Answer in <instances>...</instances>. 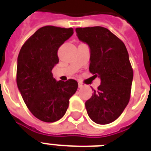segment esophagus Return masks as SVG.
Wrapping results in <instances>:
<instances>
[{"mask_svg":"<svg viewBox=\"0 0 151 151\" xmlns=\"http://www.w3.org/2000/svg\"><path fill=\"white\" fill-rule=\"evenodd\" d=\"M84 86H85V85H84L83 83L78 82V87H79V88H83V87H84Z\"/></svg>","mask_w":151,"mask_h":151,"instance_id":"1","label":"esophagus"}]
</instances>
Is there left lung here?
Segmentation results:
<instances>
[{
  "label": "left lung",
  "instance_id": "1",
  "mask_svg": "<svg viewBox=\"0 0 151 151\" xmlns=\"http://www.w3.org/2000/svg\"><path fill=\"white\" fill-rule=\"evenodd\" d=\"M77 36L90 48L89 71L101 84L85 102L89 117L99 124L114 122L130 99L133 70L124 44L106 28H76Z\"/></svg>",
  "mask_w": 151,
  "mask_h": 151
}]
</instances>
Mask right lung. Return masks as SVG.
Returning <instances> with one entry per match:
<instances>
[{
	"label": "right lung",
	"mask_w": 151,
	"mask_h": 151,
	"mask_svg": "<svg viewBox=\"0 0 151 151\" xmlns=\"http://www.w3.org/2000/svg\"><path fill=\"white\" fill-rule=\"evenodd\" d=\"M73 34V28L41 27L25 42L19 53L18 88L29 111L42 122H55L63 117L70 98L78 89L75 80L57 81L52 73L59 63L58 49Z\"/></svg>",
	"instance_id": "add662e5"
}]
</instances>
